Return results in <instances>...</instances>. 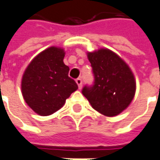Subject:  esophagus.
Segmentation results:
<instances>
[{
    "label": "esophagus",
    "mask_w": 160,
    "mask_h": 160,
    "mask_svg": "<svg viewBox=\"0 0 160 160\" xmlns=\"http://www.w3.org/2000/svg\"><path fill=\"white\" fill-rule=\"evenodd\" d=\"M76 83H77L79 88H81V87H82V80H81L80 78H78V79L76 80Z\"/></svg>",
    "instance_id": "34e87169"
}]
</instances>
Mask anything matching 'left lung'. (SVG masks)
Segmentation results:
<instances>
[{
  "label": "left lung",
  "mask_w": 160,
  "mask_h": 160,
  "mask_svg": "<svg viewBox=\"0 0 160 160\" xmlns=\"http://www.w3.org/2000/svg\"><path fill=\"white\" fill-rule=\"evenodd\" d=\"M94 74V84L85 86L82 94L91 107L106 116H115L133 99L136 82L133 73L115 52L99 49L88 52Z\"/></svg>",
  "instance_id": "8db88e82"
}]
</instances>
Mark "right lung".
Masks as SVG:
<instances>
[{"label": "right lung", "instance_id": "1", "mask_svg": "<svg viewBox=\"0 0 160 160\" xmlns=\"http://www.w3.org/2000/svg\"><path fill=\"white\" fill-rule=\"evenodd\" d=\"M65 52L51 46L38 53L25 70L21 91L26 103L42 116L53 114L65 104L78 88L69 77L70 68L64 64Z\"/></svg>", "mask_w": 160, "mask_h": 160}]
</instances>
